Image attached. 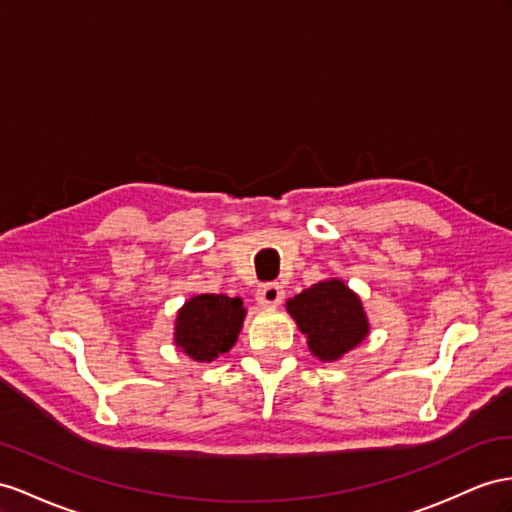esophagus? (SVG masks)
<instances>
[{
  "label": "esophagus",
  "mask_w": 512,
  "mask_h": 512,
  "mask_svg": "<svg viewBox=\"0 0 512 512\" xmlns=\"http://www.w3.org/2000/svg\"><path fill=\"white\" fill-rule=\"evenodd\" d=\"M285 292L279 283H266L257 290V303L261 307H279Z\"/></svg>",
  "instance_id": "1"
}]
</instances>
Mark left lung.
<instances>
[{
	"instance_id": "8db88e82",
	"label": "left lung",
	"mask_w": 512,
	"mask_h": 512,
	"mask_svg": "<svg viewBox=\"0 0 512 512\" xmlns=\"http://www.w3.org/2000/svg\"><path fill=\"white\" fill-rule=\"evenodd\" d=\"M307 337L309 352L322 363L342 359L370 335V320L361 298L342 279H322L285 303Z\"/></svg>"
}]
</instances>
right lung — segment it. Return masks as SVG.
I'll return each instance as SVG.
<instances>
[{"mask_svg": "<svg viewBox=\"0 0 512 512\" xmlns=\"http://www.w3.org/2000/svg\"><path fill=\"white\" fill-rule=\"evenodd\" d=\"M246 309L240 298L225 294H199L177 311L173 342L183 355L209 363L225 355L238 342Z\"/></svg>", "mask_w": 512, "mask_h": 512, "instance_id": "right-lung-1", "label": "right lung"}]
</instances>
